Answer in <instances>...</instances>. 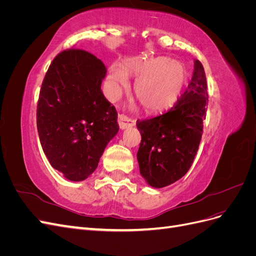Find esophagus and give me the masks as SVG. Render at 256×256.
Listing matches in <instances>:
<instances>
[{
    "instance_id": "esophagus-1",
    "label": "esophagus",
    "mask_w": 256,
    "mask_h": 256,
    "mask_svg": "<svg viewBox=\"0 0 256 256\" xmlns=\"http://www.w3.org/2000/svg\"><path fill=\"white\" fill-rule=\"evenodd\" d=\"M118 125H120V129H127L130 127H134L136 125V122L134 120L129 118L126 115L120 114L118 115Z\"/></svg>"
}]
</instances>
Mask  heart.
I'll use <instances>...</instances> for the list:
<instances>
[{"instance_id": "1", "label": "heart", "mask_w": 256, "mask_h": 256, "mask_svg": "<svg viewBox=\"0 0 256 256\" xmlns=\"http://www.w3.org/2000/svg\"><path fill=\"white\" fill-rule=\"evenodd\" d=\"M136 76L134 92L138 102L150 112L171 106L188 82L189 72L180 60L158 56L128 58L122 65L113 64L108 72V85L112 98L128 85V74Z\"/></svg>"}]
</instances>
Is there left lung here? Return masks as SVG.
I'll return each instance as SVG.
<instances>
[{
    "label": "left lung",
    "instance_id": "left-lung-1",
    "mask_svg": "<svg viewBox=\"0 0 256 256\" xmlns=\"http://www.w3.org/2000/svg\"><path fill=\"white\" fill-rule=\"evenodd\" d=\"M207 104L204 67L196 60L188 88L171 109L136 122L142 136L138 168L152 187H166L189 171L202 138Z\"/></svg>",
    "mask_w": 256,
    "mask_h": 256
}]
</instances>
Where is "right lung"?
<instances>
[{"label": "right lung", "mask_w": 256, "mask_h": 256, "mask_svg": "<svg viewBox=\"0 0 256 256\" xmlns=\"http://www.w3.org/2000/svg\"><path fill=\"white\" fill-rule=\"evenodd\" d=\"M104 63L80 49L52 60L37 104V130L50 164L72 182L95 171L118 132V112L102 94Z\"/></svg>", "instance_id": "1"}]
</instances>
